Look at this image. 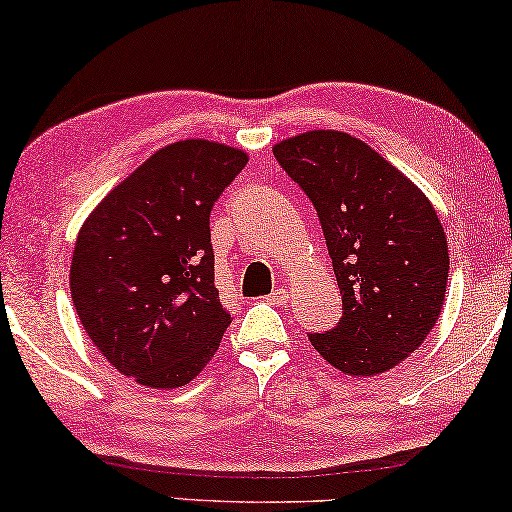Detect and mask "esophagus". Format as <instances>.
Segmentation results:
<instances>
[{"label":"esophagus","instance_id":"1","mask_svg":"<svg viewBox=\"0 0 512 512\" xmlns=\"http://www.w3.org/2000/svg\"><path fill=\"white\" fill-rule=\"evenodd\" d=\"M267 301H270L272 303V306H285V303H288V292H285L283 288H276L272 294H267V297H265Z\"/></svg>","mask_w":512,"mask_h":512}]
</instances>
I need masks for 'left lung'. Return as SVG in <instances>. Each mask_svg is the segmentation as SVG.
<instances>
[{
	"label": "left lung",
	"mask_w": 512,
	"mask_h": 512,
	"mask_svg": "<svg viewBox=\"0 0 512 512\" xmlns=\"http://www.w3.org/2000/svg\"><path fill=\"white\" fill-rule=\"evenodd\" d=\"M315 204L342 319L308 335L346 375H380L425 342L441 315L450 254L432 202L364 141L310 130L272 148Z\"/></svg>",
	"instance_id": "1"
}]
</instances>
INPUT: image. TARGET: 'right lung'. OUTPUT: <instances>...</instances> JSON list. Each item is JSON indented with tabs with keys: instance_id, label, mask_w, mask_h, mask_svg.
<instances>
[{
	"instance_id": "1",
	"label": "right lung",
	"mask_w": 512,
	"mask_h": 512,
	"mask_svg": "<svg viewBox=\"0 0 512 512\" xmlns=\"http://www.w3.org/2000/svg\"><path fill=\"white\" fill-rule=\"evenodd\" d=\"M247 152L206 139L157 150L78 231L69 288L80 324L116 371L177 389L209 364L231 315L213 283L211 209Z\"/></svg>"
}]
</instances>
